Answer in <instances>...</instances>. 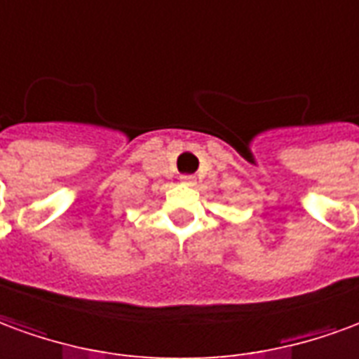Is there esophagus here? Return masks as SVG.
I'll return each mask as SVG.
<instances>
[{"label":"esophagus","mask_w":359,"mask_h":359,"mask_svg":"<svg viewBox=\"0 0 359 359\" xmlns=\"http://www.w3.org/2000/svg\"><path fill=\"white\" fill-rule=\"evenodd\" d=\"M180 182H182L183 185H195L197 180H195V176H182L180 177Z\"/></svg>","instance_id":"obj_1"}]
</instances>
